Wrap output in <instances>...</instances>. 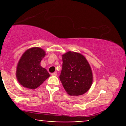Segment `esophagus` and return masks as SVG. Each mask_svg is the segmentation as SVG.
<instances>
[{
    "mask_svg": "<svg viewBox=\"0 0 126 126\" xmlns=\"http://www.w3.org/2000/svg\"><path fill=\"white\" fill-rule=\"evenodd\" d=\"M57 72H54V73H51L52 76H57Z\"/></svg>",
    "mask_w": 126,
    "mask_h": 126,
    "instance_id": "esophagus-1",
    "label": "esophagus"
}]
</instances>
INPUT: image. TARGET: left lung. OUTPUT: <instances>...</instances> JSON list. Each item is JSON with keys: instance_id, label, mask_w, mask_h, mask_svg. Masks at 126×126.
<instances>
[{"instance_id": "left-lung-1", "label": "left lung", "mask_w": 126, "mask_h": 126, "mask_svg": "<svg viewBox=\"0 0 126 126\" xmlns=\"http://www.w3.org/2000/svg\"><path fill=\"white\" fill-rule=\"evenodd\" d=\"M63 65L60 80L70 96L84 94L90 89L93 81L92 72L83 55L68 51L62 56Z\"/></svg>"}]
</instances>
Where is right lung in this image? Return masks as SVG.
I'll return each instance as SVG.
<instances>
[{
    "instance_id": "obj_1",
    "label": "right lung",
    "mask_w": 126,
    "mask_h": 126,
    "mask_svg": "<svg viewBox=\"0 0 126 126\" xmlns=\"http://www.w3.org/2000/svg\"><path fill=\"white\" fill-rule=\"evenodd\" d=\"M45 55L44 50L39 47L28 49L22 55L16 72L17 80L22 86L35 89L50 76L47 70L40 65Z\"/></svg>"
}]
</instances>
